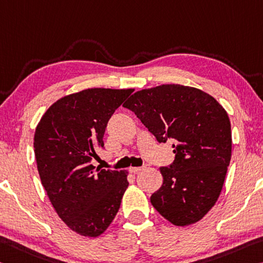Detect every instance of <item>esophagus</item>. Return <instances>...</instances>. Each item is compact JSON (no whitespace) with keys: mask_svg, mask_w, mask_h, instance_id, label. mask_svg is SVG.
Wrapping results in <instances>:
<instances>
[{"mask_svg":"<svg viewBox=\"0 0 263 263\" xmlns=\"http://www.w3.org/2000/svg\"><path fill=\"white\" fill-rule=\"evenodd\" d=\"M143 168L144 167H130V172L131 173H137V172H139V171H141Z\"/></svg>","mask_w":263,"mask_h":263,"instance_id":"34e87169","label":"esophagus"}]
</instances>
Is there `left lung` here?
<instances>
[{
	"label": "left lung",
	"instance_id": "obj_1",
	"mask_svg": "<svg viewBox=\"0 0 263 263\" xmlns=\"http://www.w3.org/2000/svg\"><path fill=\"white\" fill-rule=\"evenodd\" d=\"M123 106L159 143L174 141L176 159L159 168L162 185L151 195L152 206L176 226L198 222L215 205L231 161L226 110L202 90L180 84L137 91Z\"/></svg>",
	"mask_w": 263,
	"mask_h": 263
}]
</instances>
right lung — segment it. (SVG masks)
Segmentation results:
<instances>
[{
  "label": "right lung",
  "mask_w": 263,
  "mask_h": 263,
  "mask_svg": "<svg viewBox=\"0 0 263 263\" xmlns=\"http://www.w3.org/2000/svg\"><path fill=\"white\" fill-rule=\"evenodd\" d=\"M133 89L92 87L64 96L42 116L34 137L40 178L58 216L73 232L106 231L128 186L127 171L96 168L104 132Z\"/></svg>",
  "instance_id": "obj_1"
}]
</instances>
